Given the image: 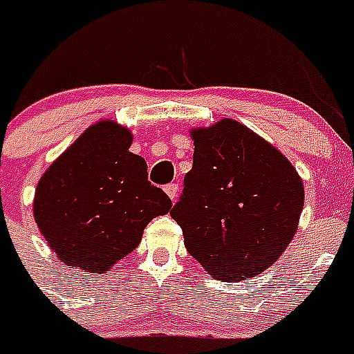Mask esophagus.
Segmentation results:
<instances>
[{
	"instance_id": "1",
	"label": "esophagus",
	"mask_w": 354,
	"mask_h": 354,
	"mask_svg": "<svg viewBox=\"0 0 354 354\" xmlns=\"http://www.w3.org/2000/svg\"><path fill=\"white\" fill-rule=\"evenodd\" d=\"M165 193L170 196L171 202H175L177 196H179V186H177V184H168V186H165Z\"/></svg>"
}]
</instances>
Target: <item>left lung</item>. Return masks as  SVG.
I'll use <instances>...</instances> for the list:
<instances>
[{
    "label": "left lung",
    "instance_id": "obj_1",
    "mask_svg": "<svg viewBox=\"0 0 354 354\" xmlns=\"http://www.w3.org/2000/svg\"><path fill=\"white\" fill-rule=\"evenodd\" d=\"M189 134L193 168L170 211L187 252L227 282L262 273L298 230L301 177L277 147L232 118Z\"/></svg>",
    "mask_w": 354,
    "mask_h": 354
}]
</instances>
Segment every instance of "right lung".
<instances>
[{
	"instance_id": "right-lung-1",
	"label": "right lung",
	"mask_w": 354,
	"mask_h": 354,
	"mask_svg": "<svg viewBox=\"0 0 354 354\" xmlns=\"http://www.w3.org/2000/svg\"><path fill=\"white\" fill-rule=\"evenodd\" d=\"M129 127L102 118L42 174L33 198L37 227L65 266L111 270L142 241L171 200L147 180V162L129 150Z\"/></svg>"
}]
</instances>
